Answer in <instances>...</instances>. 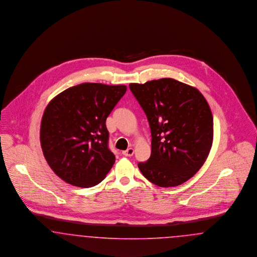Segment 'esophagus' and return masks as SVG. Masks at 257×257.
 Wrapping results in <instances>:
<instances>
[{
  "mask_svg": "<svg viewBox=\"0 0 257 257\" xmlns=\"http://www.w3.org/2000/svg\"><path fill=\"white\" fill-rule=\"evenodd\" d=\"M134 149H133V148H130V149H127L126 151H123L122 154H123V156H124V157H132V156L134 155Z\"/></svg>",
  "mask_w": 257,
  "mask_h": 257,
  "instance_id": "esophagus-1",
  "label": "esophagus"
}]
</instances>
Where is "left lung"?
<instances>
[{"instance_id":"1","label":"left lung","mask_w":257,"mask_h":257,"mask_svg":"<svg viewBox=\"0 0 257 257\" xmlns=\"http://www.w3.org/2000/svg\"><path fill=\"white\" fill-rule=\"evenodd\" d=\"M130 89L146 113L152 133V154L138 168L160 187H175L191 179L203 165L213 142V116L197 88L174 78Z\"/></svg>"}]
</instances>
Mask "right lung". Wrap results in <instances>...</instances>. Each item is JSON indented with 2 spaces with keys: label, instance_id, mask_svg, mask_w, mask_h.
I'll list each match as a JSON object with an SVG mask.
<instances>
[{
  "label": "right lung",
  "instance_id": "add662e5",
  "mask_svg": "<svg viewBox=\"0 0 257 257\" xmlns=\"http://www.w3.org/2000/svg\"><path fill=\"white\" fill-rule=\"evenodd\" d=\"M125 91V85L85 82L64 90L48 103L40 143L57 177L82 188L106 177L115 156L108 149L105 121Z\"/></svg>",
  "mask_w": 257,
  "mask_h": 257
}]
</instances>
